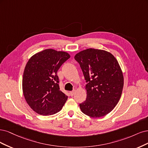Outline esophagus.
Masks as SVG:
<instances>
[{
    "label": "esophagus",
    "mask_w": 148,
    "mask_h": 148,
    "mask_svg": "<svg viewBox=\"0 0 148 148\" xmlns=\"http://www.w3.org/2000/svg\"><path fill=\"white\" fill-rule=\"evenodd\" d=\"M75 90H73V91H72V92H70V95L71 97H73V96H74V93H75Z\"/></svg>",
    "instance_id": "34e87169"
}]
</instances>
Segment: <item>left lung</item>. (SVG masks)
<instances>
[{"mask_svg":"<svg viewBox=\"0 0 148 148\" xmlns=\"http://www.w3.org/2000/svg\"><path fill=\"white\" fill-rule=\"evenodd\" d=\"M87 84V98L79 104L82 112L91 117L107 115L121 98L123 76L117 60L109 52L88 49L74 56Z\"/></svg>","mask_w":148,"mask_h":148,"instance_id":"obj_1","label":"left lung"}]
</instances>
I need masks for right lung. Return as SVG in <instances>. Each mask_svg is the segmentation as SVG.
<instances>
[{"label":"right lung","instance_id":"1","mask_svg":"<svg viewBox=\"0 0 148 148\" xmlns=\"http://www.w3.org/2000/svg\"><path fill=\"white\" fill-rule=\"evenodd\" d=\"M69 58L67 52L49 49L28 60L23 73V92L28 105L37 114L53 115L64 106L68 96L60 89L57 71Z\"/></svg>","mask_w":148,"mask_h":148}]
</instances>
